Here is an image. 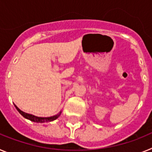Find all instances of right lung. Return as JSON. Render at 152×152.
I'll return each mask as SVG.
<instances>
[{
	"instance_id": "obj_1",
	"label": "right lung",
	"mask_w": 152,
	"mask_h": 152,
	"mask_svg": "<svg viewBox=\"0 0 152 152\" xmlns=\"http://www.w3.org/2000/svg\"><path fill=\"white\" fill-rule=\"evenodd\" d=\"M15 107L17 110V111H18V112L20 113L24 118H26V119H29V120H30V121L32 122H35V123H49V122L54 121V120H56V119H58V118L59 117V116L61 113V111H60L58 114H56V115H55V116H50V117H39V116H34V115H33V114L26 113L20 110V109H19L16 105H15Z\"/></svg>"
}]
</instances>
